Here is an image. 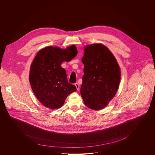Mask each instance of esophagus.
Returning <instances> with one entry per match:
<instances>
[{
  "label": "esophagus",
  "instance_id": "34e87169",
  "mask_svg": "<svg viewBox=\"0 0 155 155\" xmlns=\"http://www.w3.org/2000/svg\"><path fill=\"white\" fill-rule=\"evenodd\" d=\"M74 85H75V86H76V87L77 90H79V85L78 83H76Z\"/></svg>",
  "mask_w": 155,
  "mask_h": 155
}]
</instances>
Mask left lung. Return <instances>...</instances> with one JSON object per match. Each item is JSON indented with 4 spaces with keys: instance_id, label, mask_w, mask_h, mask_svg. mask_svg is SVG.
I'll return each mask as SVG.
<instances>
[{
    "instance_id": "1",
    "label": "left lung",
    "mask_w": 155,
    "mask_h": 155,
    "mask_svg": "<svg viewBox=\"0 0 155 155\" xmlns=\"http://www.w3.org/2000/svg\"><path fill=\"white\" fill-rule=\"evenodd\" d=\"M84 52L81 95L87 107L100 110L107 106L117 92L120 67L110 51L103 44L87 45Z\"/></svg>"
}]
</instances>
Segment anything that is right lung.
<instances>
[{"label": "right lung", "mask_w": 155, "mask_h": 155, "mask_svg": "<svg viewBox=\"0 0 155 155\" xmlns=\"http://www.w3.org/2000/svg\"><path fill=\"white\" fill-rule=\"evenodd\" d=\"M77 54L76 46L71 45L65 49L47 46L36 55L30 66L29 81L35 96L45 107H61L67 97L76 91V87L68 83L66 70L61 64L70 61Z\"/></svg>", "instance_id": "right-lung-1"}]
</instances>
